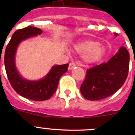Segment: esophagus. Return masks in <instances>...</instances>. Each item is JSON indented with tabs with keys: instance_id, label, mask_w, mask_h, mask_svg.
<instances>
[{
	"instance_id": "1",
	"label": "esophagus",
	"mask_w": 135,
	"mask_h": 135,
	"mask_svg": "<svg viewBox=\"0 0 135 135\" xmlns=\"http://www.w3.org/2000/svg\"><path fill=\"white\" fill-rule=\"evenodd\" d=\"M75 66H76V64H75L74 62H71V63H70V64H69L68 70H71V69H73Z\"/></svg>"
}]
</instances>
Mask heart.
Segmentation results:
<instances>
[{
	"label": "heart",
	"mask_w": 135,
	"mask_h": 135,
	"mask_svg": "<svg viewBox=\"0 0 135 135\" xmlns=\"http://www.w3.org/2000/svg\"><path fill=\"white\" fill-rule=\"evenodd\" d=\"M76 53L83 55V60L86 64H94L102 58L105 49L103 45L96 40H85L74 46Z\"/></svg>",
	"instance_id": "obj_1"
}]
</instances>
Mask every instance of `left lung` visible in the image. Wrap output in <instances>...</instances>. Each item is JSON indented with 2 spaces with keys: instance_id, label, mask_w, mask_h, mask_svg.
Returning <instances> with one entry per match:
<instances>
[{
  "instance_id": "1",
  "label": "left lung",
  "mask_w": 135,
  "mask_h": 135,
  "mask_svg": "<svg viewBox=\"0 0 135 135\" xmlns=\"http://www.w3.org/2000/svg\"><path fill=\"white\" fill-rule=\"evenodd\" d=\"M129 60L128 51L121 46L108 62L87 69L85 80L80 86L83 97L90 101H99L115 93L128 76Z\"/></svg>"
}]
</instances>
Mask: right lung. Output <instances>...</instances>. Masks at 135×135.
<instances>
[{"label":"right lung","instance_id":"add662e5","mask_svg":"<svg viewBox=\"0 0 135 135\" xmlns=\"http://www.w3.org/2000/svg\"><path fill=\"white\" fill-rule=\"evenodd\" d=\"M42 30L28 26L15 31L7 45L4 53V65L7 77L13 89L20 95L33 101H45L55 93L61 76L68 71V64L57 65L43 78L36 81L27 80L20 76L15 65V53L21 41L30 37L40 35Z\"/></svg>","mask_w":135,"mask_h":135}]
</instances>
